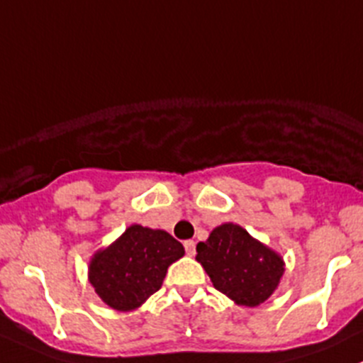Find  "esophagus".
Listing matches in <instances>:
<instances>
[{
  "label": "esophagus",
  "mask_w": 363,
  "mask_h": 363,
  "mask_svg": "<svg viewBox=\"0 0 363 363\" xmlns=\"http://www.w3.org/2000/svg\"><path fill=\"white\" fill-rule=\"evenodd\" d=\"M184 250H186V252H188L189 256H195V252H196L195 242H193V240H186V242H184Z\"/></svg>",
  "instance_id": "1"
}]
</instances>
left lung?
<instances>
[{"label":"left lung","instance_id":"8db88e82","mask_svg":"<svg viewBox=\"0 0 363 363\" xmlns=\"http://www.w3.org/2000/svg\"><path fill=\"white\" fill-rule=\"evenodd\" d=\"M196 262L216 290L246 307L265 302L284 274L283 258L233 223L218 226L205 242H199Z\"/></svg>","mask_w":363,"mask_h":363}]
</instances>
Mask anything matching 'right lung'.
Instances as JSON below:
<instances>
[{
  "label": "right lung",
  "mask_w": 363,
  "mask_h": 363,
  "mask_svg": "<svg viewBox=\"0 0 363 363\" xmlns=\"http://www.w3.org/2000/svg\"><path fill=\"white\" fill-rule=\"evenodd\" d=\"M184 256V247L164 230L131 225L89 262V283L116 311H133L160 290L168 267Z\"/></svg>",
  "instance_id": "right-lung-1"
}]
</instances>
